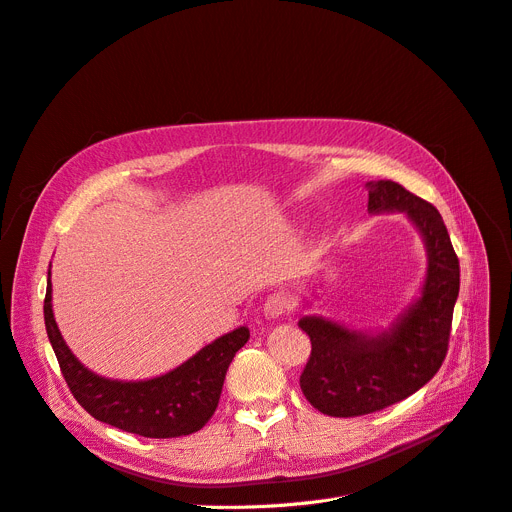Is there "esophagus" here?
<instances>
[{
	"mask_svg": "<svg viewBox=\"0 0 512 512\" xmlns=\"http://www.w3.org/2000/svg\"><path fill=\"white\" fill-rule=\"evenodd\" d=\"M291 309H293V301L284 293H274L263 303V314L268 318L286 316V314H291Z\"/></svg>",
	"mask_w": 512,
	"mask_h": 512,
	"instance_id": "1",
	"label": "esophagus"
}]
</instances>
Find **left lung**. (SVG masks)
<instances>
[{
    "mask_svg": "<svg viewBox=\"0 0 512 512\" xmlns=\"http://www.w3.org/2000/svg\"><path fill=\"white\" fill-rule=\"evenodd\" d=\"M368 211H402L427 249L420 297L391 328L351 330L322 316H303L311 341L301 391L322 414L349 418L379 412L427 385L448 353L452 314L460 291V263L439 211L391 180L368 182Z\"/></svg>",
    "mask_w": 512,
    "mask_h": 512,
    "instance_id": "8db88e82",
    "label": "left lung"
}]
</instances>
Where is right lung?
Returning a JSON list of instances; mask_svg holds the SVG:
<instances>
[{"instance_id": "obj_1", "label": "right lung", "mask_w": 512, "mask_h": 512, "mask_svg": "<svg viewBox=\"0 0 512 512\" xmlns=\"http://www.w3.org/2000/svg\"><path fill=\"white\" fill-rule=\"evenodd\" d=\"M43 318L64 381L81 408L106 425L154 439L190 435L207 425L219 404L228 366L249 341V328L240 326L167 374L148 381H113L87 370L64 343L52 311L50 272Z\"/></svg>"}]
</instances>
